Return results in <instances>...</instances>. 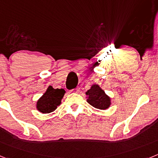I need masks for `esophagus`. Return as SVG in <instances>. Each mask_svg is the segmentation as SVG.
Returning <instances> with one entry per match:
<instances>
[{
  "instance_id": "obj_1",
  "label": "esophagus",
  "mask_w": 158,
  "mask_h": 158,
  "mask_svg": "<svg viewBox=\"0 0 158 158\" xmlns=\"http://www.w3.org/2000/svg\"><path fill=\"white\" fill-rule=\"evenodd\" d=\"M73 93H79V92H80V89H73Z\"/></svg>"
}]
</instances>
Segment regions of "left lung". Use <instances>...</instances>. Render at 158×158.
<instances>
[{"label": "left lung", "instance_id": "1", "mask_svg": "<svg viewBox=\"0 0 158 158\" xmlns=\"http://www.w3.org/2000/svg\"><path fill=\"white\" fill-rule=\"evenodd\" d=\"M85 94L87 96V102L95 108L106 110L111 106V97L107 96L97 84H93L91 88L86 92Z\"/></svg>", "mask_w": 158, "mask_h": 158}]
</instances>
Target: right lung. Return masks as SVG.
<instances>
[{
	"mask_svg": "<svg viewBox=\"0 0 158 158\" xmlns=\"http://www.w3.org/2000/svg\"><path fill=\"white\" fill-rule=\"evenodd\" d=\"M65 93L63 89H54L50 85L44 94L38 100L36 109L43 114L52 112L61 104Z\"/></svg>",
	"mask_w": 158,
	"mask_h": 158,
	"instance_id": "obj_1",
	"label": "right lung"
}]
</instances>
